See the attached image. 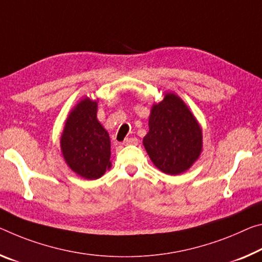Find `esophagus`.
<instances>
[{
    "label": "esophagus",
    "instance_id": "obj_1",
    "mask_svg": "<svg viewBox=\"0 0 262 262\" xmlns=\"http://www.w3.org/2000/svg\"><path fill=\"white\" fill-rule=\"evenodd\" d=\"M139 141L136 138H129V139H126L122 142L123 146H130V144H138Z\"/></svg>",
    "mask_w": 262,
    "mask_h": 262
}]
</instances>
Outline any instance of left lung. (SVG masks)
<instances>
[{"label":"left lung","mask_w":262,"mask_h":262,"mask_svg":"<svg viewBox=\"0 0 262 262\" xmlns=\"http://www.w3.org/2000/svg\"><path fill=\"white\" fill-rule=\"evenodd\" d=\"M152 163L168 175L188 170L202 151V129L185 103L173 93L151 108L143 139Z\"/></svg>","instance_id":"1"}]
</instances>
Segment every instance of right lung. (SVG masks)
<instances>
[{"instance_id": "add662e5", "label": "right lung", "mask_w": 262, "mask_h": 262, "mask_svg": "<svg viewBox=\"0 0 262 262\" xmlns=\"http://www.w3.org/2000/svg\"><path fill=\"white\" fill-rule=\"evenodd\" d=\"M60 147L69 167L86 180H97L110 167L111 141L97 119V102L85 98L65 123Z\"/></svg>"}]
</instances>
